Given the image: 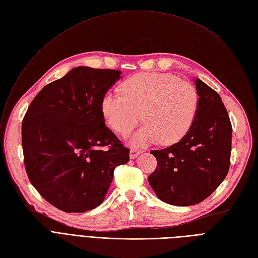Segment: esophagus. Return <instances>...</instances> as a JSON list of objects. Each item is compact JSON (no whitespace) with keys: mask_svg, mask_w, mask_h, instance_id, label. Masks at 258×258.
<instances>
[{"mask_svg":"<svg viewBox=\"0 0 258 258\" xmlns=\"http://www.w3.org/2000/svg\"><path fill=\"white\" fill-rule=\"evenodd\" d=\"M141 153H142V151H141V150L132 149V150L130 151V158H131V159H134V158H136L138 155H140Z\"/></svg>","mask_w":258,"mask_h":258,"instance_id":"esophagus-1","label":"esophagus"}]
</instances>
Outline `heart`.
Here are the masks:
<instances>
[{"instance_id":"obj_1","label":"heart","mask_w":258,"mask_h":258,"mask_svg":"<svg viewBox=\"0 0 258 258\" xmlns=\"http://www.w3.org/2000/svg\"><path fill=\"white\" fill-rule=\"evenodd\" d=\"M120 93L107 92L102 113L116 133L125 137L143 119L146 124L133 134L130 144L145 147L162 140L175 144L191 129L198 115L200 96L194 86L172 73H138L121 83Z\"/></svg>"}]
</instances>
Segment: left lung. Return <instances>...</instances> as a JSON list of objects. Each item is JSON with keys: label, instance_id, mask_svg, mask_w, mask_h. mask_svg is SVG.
<instances>
[{"label": "left lung", "instance_id": "obj_1", "mask_svg": "<svg viewBox=\"0 0 258 258\" xmlns=\"http://www.w3.org/2000/svg\"><path fill=\"white\" fill-rule=\"evenodd\" d=\"M200 107L194 124L178 143L153 150L157 161L148 176L157 198L170 205L192 206L210 196L230 167L232 126L219 94L194 81Z\"/></svg>", "mask_w": 258, "mask_h": 258}]
</instances>
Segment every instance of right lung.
I'll use <instances>...</instances> for the list:
<instances>
[{
	"label": "right lung",
	"instance_id": "1",
	"mask_svg": "<svg viewBox=\"0 0 258 258\" xmlns=\"http://www.w3.org/2000/svg\"><path fill=\"white\" fill-rule=\"evenodd\" d=\"M120 71L80 66L36 94L22 124L24 164L32 186L64 212L100 206L129 149L105 125L103 96Z\"/></svg>",
	"mask_w": 258,
	"mask_h": 258
}]
</instances>
